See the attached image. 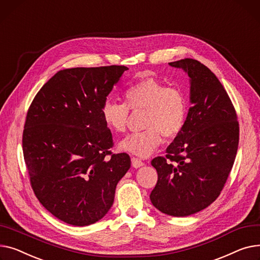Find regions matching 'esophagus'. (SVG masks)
<instances>
[{"label":"esophagus","mask_w":260,"mask_h":260,"mask_svg":"<svg viewBox=\"0 0 260 260\" xmlns=\"http://www.w3.org/2000/svg\"><path fill=\"white\" fill-rule=\"evenodd\" d=\"M131 161H132V166L134 167V168H141L142 166H144L145 165V162L144 161H142L140 158H136V157H132L131 158Z\"/></svg>","instance_id":"1"}]
</instances>
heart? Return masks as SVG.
I'll list each match as a JSON object with an SVG mask.
<instances>
[{
	"mask_svg": "<svg viewBox=\"0 0 260 260\" xmlns=\"http://www.w3.org/2000/svg\"><path fill=\"white\" fill-rule=\"evenodd\" d=\"M125 103L106 101L102 106V117L110 130L123 133L127 129L129 109L145 110V131L133 133L118 144V148L131 154L147 157L161 143V134L173 139L184 128L188 105L182 91L168 87L153 79H144L128 88Z\"/></svg>",
	"mask_w": 260,
	"mask_h": 260,
	"instance_id": "b5f03b06",
	"label": "heart"
}]
</instances>
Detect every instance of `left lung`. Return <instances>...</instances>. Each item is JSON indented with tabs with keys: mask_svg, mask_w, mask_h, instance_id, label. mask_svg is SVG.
<instances>
[{
	"mask_svg": "<svg viewBox=\"0 0 260 260\" xmlns=\"http://www.w3.org/2000/svg\"><path fill=\"white\" fill-rule=\"evenodd\" d=\"M190 78V104L184 128L151 165L157 182L150 200L167 215L184 217L219 196L233 167L239 126L233 104L208 67L193 58L169 63Z\"/></svg>",
	"mask_w": 260,
	"mask_h": 260,
	"instance_id": "obj_1",
	"label": "left lung"
}]
</instances>
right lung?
<instances>
[{
  "mask_svg": "<svg viewBox=\"0 0 260 260\" xmlns=\"http://www.w3.org/2000/svg\"><path fill=\"white\" fill-rule=\"evenodd\" d=\"M125 66L59 70L34 99L23 131L30 184L43 207L62 221L84 226L102 219L131 166L112 154L102 106Z\"/></svg>",
  "mask_w": 260,
  "mask_h": 260,
  "instance_id": "obj_1",
  "label": "right lung"
}]
</instances>
